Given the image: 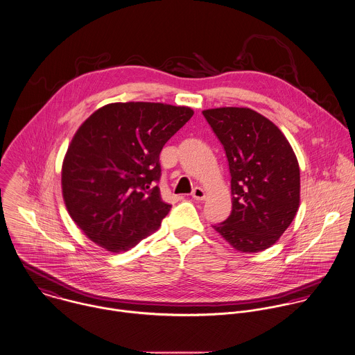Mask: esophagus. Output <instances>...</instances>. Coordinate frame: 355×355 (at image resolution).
I'll return each instance as SVG.
<instances>
[{
  "instance_id": "esophagus-1",
  "label": "esophagus",
  "mask_w": 355,
  "mask_h": 355,
  "mask_svg": "<svg viewBox=\"0 0 355 355\" xmlns=\"http://www.w3.org/2000/svg\"><path fill=\"white\" fill-rule=\"evenodd\" d=\"M192 197H193L195 200H204V198H205V192H204L201 188L196 187V188L193 189V192H192Z\"/></svg>"
}]
</instances>
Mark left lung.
Here are the masks:
<instances>
[{
	"instance_id": "1",
	"label": "left lung",
	"mask_w": 355,
	"mask_h": 355,
	"mask_svg": "<svg viewBox=\"0 0 355 355\" xmlns=\"http://www.w3.org/2000/svg\"><path fill=\"white\" fill-rule=\"evenodd\" d=\"M202 116L226 151L232 175V214L214 229L239 252H261L298 211L297 157L275 123L252 109H208Z\"/></svg>"
}]
</instances>
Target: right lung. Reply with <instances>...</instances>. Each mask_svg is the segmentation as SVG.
<instances>
[{"label": "right lung", "instance_id": "obj_1", "mask_svg": "<svg viewBox=\"0 0 355 355\" xmlns=\"http://www.w3.org/2000/svg\"><path fill=\"white\" fill-rule=\"evenodd\" d=\"M193 116L187 106L110 103L85 119L62 163L73 222L96 245L123 252L158 230L171 205L160 197L159 154Z\"/></svg>", "mask_w": 355, "mask_h": 355}]
</instances>
